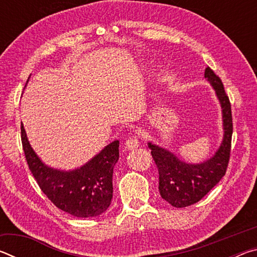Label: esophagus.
<instances>
[{
    "instance_id": "34e87169",
    "label": "esophagus",
    "mask_w": 257,
    "mask_h": 257,
    "mask_svg": "<svg viewBox=\"0 0 257 257\" xmlns=\"http://www.w3.org/2000/svg\"><path fill=\"white\" fill-rule=\"evenodd\" d=\"M139 146V139L137 136H132L128 138V141L125 142V147H127L128 150H134V149H137Z\"/></svg>"
}]
</instances>
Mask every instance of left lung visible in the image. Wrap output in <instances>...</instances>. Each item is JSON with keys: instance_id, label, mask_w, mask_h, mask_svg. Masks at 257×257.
Segmentation results:
<instances>
[{"instance_id": "1", "label": "left lung", "mask_w": 257, "mask_h": 257, "mask_svg": "<svg viewBox=\"0 0 257 257\" xmlns=\"http://www.w3.org/2000/svg\"><path fill=\"white\" fill-rule=\"evenodd\" d=\"M204 76L215 90L222 108L223 139L215 154L202 163H186L171 153L150 142L152 158L159 170V190L164 201L175 207H186L205 196L227 171L232 136V115L229 97L222 81L210 67Z\"/></svg>"}]
</instances>
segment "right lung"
<instances>
[{
  "instance_id": "add662e5",
  "label": "right lung",
  "mask_w": 257,
  "mask_h": 257,
  "mask_svg": "<svg viewBox=\"0 0 257 257\" xmlns=\"http://www.w3.org/2000/svg\"><path fill=\"white\" fill-rule=\"evenodd\" d=\"M21 142L29 170L56 207L77 217L97 216L107 210L113 196L112 176L119 160V141L112 142L86 164L71 171L43 163L29 144L24 124Z\"/></svg>"
}]
</instances>
